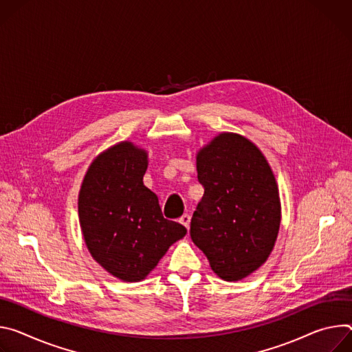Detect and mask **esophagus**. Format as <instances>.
Listing matches in <instances>:
<instances>
[{
	"label": "esophagus",
	"mask_w": 352,
	"mask_h": 352,
	"mask_svg": "<svg viewBox=\"0 0 352 352\" xmlns=\"http://www.w3.org/2000/svg\"><path fill=\"white\" fill-rule=\"evenodd\" d=\"M190 221H191V217L188 214H184L182 218H180V223L184 225L187 229L190 228Z\"/></svg>",
	"instance_id": "1"
}]
</instances>
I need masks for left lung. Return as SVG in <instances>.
Masks as SVG:
<instances>
[{
  "label": "left lung",
  "mask_w": 352,
  "mask_h": 352,
  "mask_svg": "<svg viewBox=\"0 0 352 352\" xmlns=\"http://www.w3.org/2000/svg\"><path fill=\"white\" fill-rule=\"evenodd\" d=\"M204 196L190 235L223 281L249 277L270 257L281 225V200L263 152L236 133H219L199 149Z\"/></svg>",
  "instance_id": "obj_1"
}]
</instances>
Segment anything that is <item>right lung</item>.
I'll list each match as a JSON object with an SVG mask.
<instances>
[{
    "label": "right lung",
    "instance_id": "right-lung-1",
    "mask_svg": "<svg viewBox=\"0 0 352 352\" xmlns=\"http://www.w3.org/2000/svg\"><path fill=\"white\" fill-rule=\"evenodd\" d=\"M148 152L122 141L89 165L78 194L85 245L96 263L124 283H140L187 229L164 218L156 194L144 186Z\"/></svg>",
    "mask_w": 352,
    "mask_h": 352
}]
</instances>
